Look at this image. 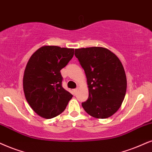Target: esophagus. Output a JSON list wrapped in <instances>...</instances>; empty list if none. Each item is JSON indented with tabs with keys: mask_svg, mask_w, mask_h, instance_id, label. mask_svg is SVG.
I'll return each instance as SVG.
<instances>
[{
	"mask_svg": "<svg viewBox=\"0 0 152 152\" xmlns=\"http://www.w3.org/2000/svg\"><path fill=\"white\" fill-rule=\"evenodd\" d=\"M77 91H78V89H77V88H76V89H74V90H73V93H74V95H76V93H77Z\"/></svg>",
	"mask_w": 152,
	"mask_h": 152,
	"instance_id": "obj_1",
	"label": "esophagus"
}]
</instances>
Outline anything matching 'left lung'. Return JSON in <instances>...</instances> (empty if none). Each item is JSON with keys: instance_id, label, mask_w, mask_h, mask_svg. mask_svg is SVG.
Here are the masks:
<instances>
[{"instance_id": "obj_1", "label": "left lung", "mask_w": 152, "mask_h": 152, "mask_svg": "<svg viewBox=\"0 0 152 152\" xmlns=\"http://www.w3.org/2000/svg\"><path fill=\"white\" fill-rule=\"evenodd\" d=\"M75 56L86 73L89 88V97L82 102L83 108L95 118L112 116L120 108L127 88L121 61L101 47L75 49Z\"/></svg>"}]
</instances>
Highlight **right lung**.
I'll use <instances>...</instances> for the list:
<instances>
[{"label": "right lung", "instance_id": "obj_1", "mask_svg": "<svg viewBox=\"0 0 152 152\" xmlns=\"http://www.w3.org/2000/svg\"><path fill=\"white\" fill-rule=\"evenodd\" d=\"M74 49L43 46L26 64L23 78L25 97L40 116L52 118L64 111L73 95L62 87L60 70L72 59Z\"/></svg>", "mask_w": 152, "mask_h": 152}]
</instances>
